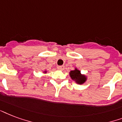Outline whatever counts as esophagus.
Listing matches in <instances>:
<instances>
[{
	"label": "esophagus",
	"mask_w": 122,
	"mask_h": 122,
	"mask_svg": "<svg viewBox=\"0 0 122 122\" xmlns=\"http://www.w3.org/2000/svg\"><path fill=\"white\" fill-rule=\"evenodd\" d=\"M57 69H58V70H60V71H63V70L64 69V66H58V67H57Z\"/></svg>",
	"instance_id": "1"
}]
</instances>
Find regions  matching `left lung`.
<instances>
[{
	"label": "left lung",
	"mask_w": 122,
	"mask_h": 122,
	"mask_svg": "<svg viewBox=\"0 0 122 122\" xmlns=\"http://www.w3.org/2000/svg\"><path fill=\"white\" fill-rule=\"evenodd\" d=\"M70 77L77 84L82 85L87 80V76L85 74H82L81 71L77 67H74V69L71 71L69 72Z\"/></svg>",
	"instance_id": "1"
}]
</instances>
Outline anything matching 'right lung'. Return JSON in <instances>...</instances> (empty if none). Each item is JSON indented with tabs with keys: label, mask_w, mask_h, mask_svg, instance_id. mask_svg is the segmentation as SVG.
Here are the masks:
<instances>
[{
	"label": "right lung",
	"mask_w": 122,
	"mask_h": 122,
	"mask_svg": "<svg viewBox=\"0 0 122 122\" xmlns=\"http://www.w3.org/2000/svg\"><path fill=\"white\" fill-rule=\"evenodd\" d=\"M43 73H44V74H46V73H47V71H46V70H45V71L43 72Z\"/></svg>",
	"instance_id": "add662e5"
}]
</instances>
